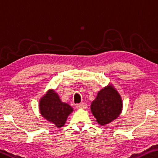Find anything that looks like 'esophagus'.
<instances>
[{
  "label": "esophagus",
  "mask_w": 158,
  "mask_h": 158,
  "mask_svg": "<svg viewBox=\"0 0 158 158\" xmlns=\"http://www.w3.org/2000/svg\"><path fill=\"white\" fill-rule=\"evenodd\" d=\"M77 109H86L87 107V104L86 103H80L77 104Z\"/></svg>",
  "instance_id": "1"
}]
</instances>
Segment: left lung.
<instances>
[{
    "mask_svg": "<svg viewBox=\"0 0 158 158\" xmlns=\"http://www.w3.org/2000/svg\"><path fill=\"white\" fill-rule=\"evenodd\" d=\"M122 108L121 97L112 86L99 91L91 105L93 115L101 125H105L116 119L121 113Z\"/></svg>",
    "mask_w": 158,
    "mask_h": 158,
    "instance_id": "8db88e82",
    "label": "left lung"
}]
</instances>
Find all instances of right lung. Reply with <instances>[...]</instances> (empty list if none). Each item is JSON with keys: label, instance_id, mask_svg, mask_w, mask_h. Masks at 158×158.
Segmentation results:
<instances>
[{"label": "right lung", "instance_id": "obj_1", "mask_svg": "<svg viewBox=\"0 0 158 158\" xmlns=\"http://www.w3.org/2000/svg\"><path fill=\"white\" fill-rule=\"evenodd\" d=\"M39 109L42 116L59 128L64 126L67 117L73 112L72 106L62 102L53 90L48 91L41 99Z\"/></svg>", "mask_w": 158, "mask_h": 158}]
</instances>
